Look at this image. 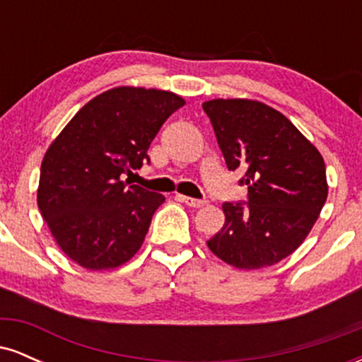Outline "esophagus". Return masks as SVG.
Returning <instances> with one entry per match:
<instances>
[{
    "label": "esophagus",
    "instance_id": "1",
    "mask_svg": "<svg viewBox=\"0 0 362 362\" xmlns=\"http://www.w3.org/2000/svg\"><path fill=\"white\" fill-rule=\"evenodd\" d=\"M177 199H178V201L184 202V204H187L189 207H202V206L206 204V202H204V201H201V199L187 197V195H180V194L177 195Z\"/></svg>",
    "mask_w": 362,
    "mask_h": 362
}]
</instances>
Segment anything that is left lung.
Returning a JSON list of instances; mask_svg holds the SVG:
<instances>
[{
    "instance_id": "obj_1",
    "label": "left lung",
    "mask_w": 362,
    "mask_h": 362,
    "mask_svg": "<svg viewBox=\"0 0 362 362\" xmlns=\"http://www.w3.org/2000/svg\"><path fill=\"white\" fill-rule=\"evenodd\" d=\"M226 167L245 170L248 202H224V224L207 242L228 265L253 271L291 255L327 201L320 151L279 110L248 98L202 103Z\"/></svg>"
}]
</instances>
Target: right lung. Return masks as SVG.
I'll list each match as a JSON object with an SVG mask.
<instances>
[{"mask_svg": "<svg viewBox=\"0 0 362 362\" xmlns=\"http://www.w3.org/2000/svg\"><path fill=\"white\" fill-rule=\"evenodd\" d=\"M184 105L173 91L115 86L85 103L47 148L37 204L74 264L112 271L138 253L165 197L122 178L149 160L160 127Z\"/></svg>", "mask_w": 362, "mask_h": 362, "instance_id": "add662e5", "label": "right lung"}]
</instances>
